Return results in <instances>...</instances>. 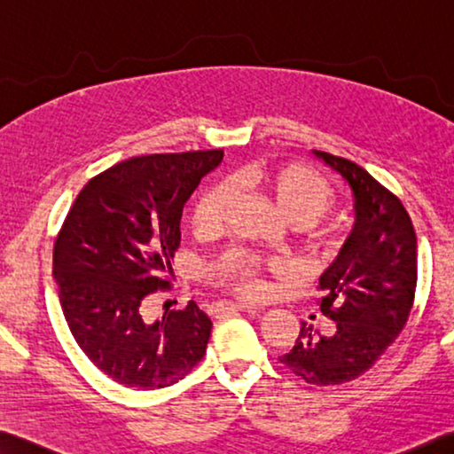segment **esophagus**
<instances>
[{"label": "esophagus", "mask_w": 454, "mask_h": 454, "mask_svg": "<svg viewBox=\"0 0 454 454\" xmlns=\"http://www.w3.org/2000/svg\"><path fill=\"white\" fill-rule=\"evenodd\" d=\"M253 305L248 303H218L215 305V313H236V311H253Z\"/></svg>", "instance_id": "esophagus-1"}]
</instances>
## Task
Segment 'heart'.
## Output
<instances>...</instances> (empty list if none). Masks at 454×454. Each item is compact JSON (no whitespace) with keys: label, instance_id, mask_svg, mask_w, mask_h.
Masks as SVG:
<instances>
[{"label":"heart","instance_id":"1","mask_svg":"<svg viewBox=\"0 0 454 454\" xmlns=\"http://www.w3.org/2000/svg\"><path fill=\"white\" fill-rule=\"evenodd\" d=\"M242 188L261 190L286 224L309 236V242L319 256L335 254L337 242L327 232H317V220L335 206L333 190L319 174L303 165L262 169L254 174H234L228 184L207 182L200 185L190 201V228L196 236L212 234L224 224L232 206V191ZM278 272L277 262H264L242 250H230L206 266V277L220 289L254 297L262 291V272Z\"/></svg>","mask_w":454,"mask_h":454}]
</instances>
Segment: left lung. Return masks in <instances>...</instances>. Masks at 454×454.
I'll list each match as a JSON object with an SVG mask.
<instances>
[{
    "label": "left lung",
    "mask_w": 454,
    "mask_h": 454,
    "mask_svg": "<svg viewBox=\"0 0 454 454\" xmlns=\"http://www.w3.org/2000/svg\"><path fill=\"white\" fill-rule=\"evenodd\" d=\"M354 192L356 224L319 278L321 313L331 337L301 323L291 351L278 357L307 384L337 386L368 372L404 329L414 305L419 261L412 220L394 193L357 163L313 151Z\"/></svg>",
    "instance_id": "8db88e82"
}]
</instances>
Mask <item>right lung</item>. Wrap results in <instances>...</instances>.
Returning <instances> with one entry per match:
<instances>
[{
  "instance_id": "add662e5",
  "label": "right lung",
  "mask_w": 454,
  "mask_h": 454,
  "mask_svg": "<svg viewBox=\"0 0 454 454\" xmlns=\"http://www.w3.org/2000/svg\"><path fill=\"white\" fill-rule=\"evenodd\" d=\"M224 151L131 157L84 185L54 242L64 317L86 357L114 382L155 390L206 354L212 321L190 301L161 319L143 301L169 286L184 204Z\"/></svg>"
}]
</instances>
